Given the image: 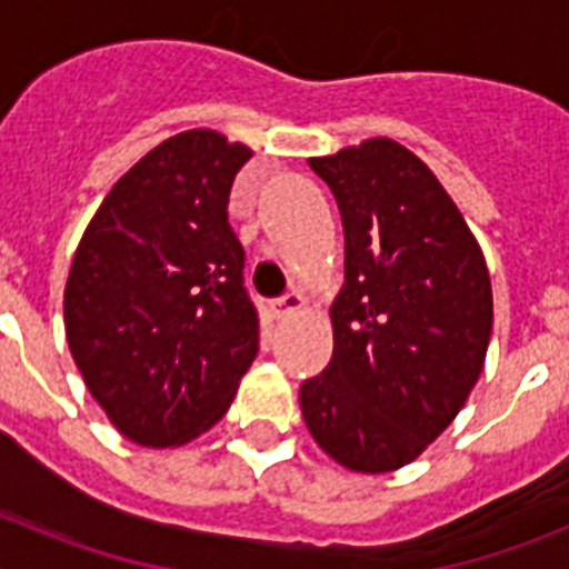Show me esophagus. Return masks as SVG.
<instances>
[{"instance_id":"1","label":"esophagus","mask_w":569,"mask_h":569,"mask_svg":"<svg viewBox=\"0 0 569 569\" xmlns=\"http://www.w3.org/2000/svg\"><path fill=\"white\" fill-rule=\"evenodd\" d=\"M270 310H273L276 319H288V316L299 313V310H305V296L301 293H288V296H281V299H276L273 305H270Z\"/></svg>"}]
</instances>
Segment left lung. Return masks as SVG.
<instances>
[{
  "label": "left lung",
  "instance_id": "obj_1",
  "mask_svg": "<svg viewBox=\"0 0 569 569\" xmlns=\"http://www.w3.org/2000/svg\"><path fill=\"white\" fill-rule=\"evenodd\" d=\"M308 162L339 204L345 284L330 308L333 359L301 385V416L347 470H399L445 433L485 370V253L405 144L376 136Z\"/></svg>",
  "mask_w": 569,
  "mask_h": 569
}]
</instances>
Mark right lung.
Masks as SVG:
<instances>
[{
	"instance_id": "1",
	"label": "right lung",
	"mask_w": 569,
	"mask_h": 569,
	"mask_svg": "<svg viewBox=\"0 0 569 569\" xmlns=\"http://www.w3.org/2000/svg\"><path fill=\"white\" fill-rule=\"evenodd\" d=\"M253 150L208 128L144 153L93 213L64 284L70 356L110 425L179 447L228 413L259 319L228 222Z\"/></svg>"
}]
</instances>
